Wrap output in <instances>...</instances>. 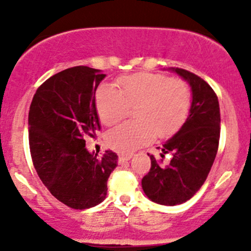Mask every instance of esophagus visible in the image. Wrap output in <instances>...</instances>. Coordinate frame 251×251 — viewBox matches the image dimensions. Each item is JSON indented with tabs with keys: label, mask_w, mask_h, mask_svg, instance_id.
Returning a JSON list of instances; mask_svg holds the SVG:
<instances>
[{
	"label": "esophagus",
	"mask_w": 251,
	"mask_h": 251,
	"mask_svg": "<svg viewBox=\"0 0 251 251\" xmlns=\"http://www.w3.org/2000/svg\"><path fill=\"white\" fill-rule=\"evenodd\" d=\"M132 154H119V163L127 162V160L131 159Z\"/></svg>",
	"instance_id": "esophagus-1"
}]
</instances>
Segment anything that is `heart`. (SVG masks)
I'll use <instances>...</instances> for the list:
<instances>
[{
  "label": "heart",
  "mask_w": 251,
  "mask_h": 251,
  "mask_svg": "<svg viewBox=\"0 0 251 251\" xmlns=\"http://www.w3.org/2000/svg\"><path fill=\"white\" fill-rule=\"evenodd\" d=\"M120 92L101 85L96 93L100 120L113 126L134 108L138 120L125 123L106 135V144L120 153H129L154 139L177 133L188 119L192 96L188 83L164 74L134 73L117 80Z\"/></svg>",
  "instance_id": "heart-1"
}]
</instances>
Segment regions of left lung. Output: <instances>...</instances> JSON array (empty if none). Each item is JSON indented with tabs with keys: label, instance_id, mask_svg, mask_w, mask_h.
<instances>
[{
	"label": "left lung",
	"instance_id": "left-lung-1",
	"mask_svg": "<svg viewBox=\"0 0 251 251\" xmlns=\"http://www.w3.org/2000/svg\"><path fill=\"white\" fill-rule=\"evenodd\" d=\"M176 73L190 83L192 105L185 124L163 145V154L172 155L168 165L151 158V169L143 178L145 195L162 205H177L189 201L201 188L217 154L221 134L218 98L201 76L183 68Z\"/></svg>",
	"mask_w": 251,
	"mask_h": 251
}]
</instances>
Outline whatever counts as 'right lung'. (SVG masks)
<instances>
[{"label": "right lung", "instance_id": "1", "mask_svg": "<svg viewBox=\"0 0 251 251\" xmlns=\"http://www.w3.org/2000/svg\"><path fill=\"white\" fill-rule=\"evenodd\" d=\"M99 70L76 66L59 72L36 89L28 125L31 160L40 179L57 201L72 209L96 206L106 198L118 155L101 157L85 149L86 135L100 131L96 91Z\"/></svg>", "mask_w": 251, "mask_h": 251}]
</instances>
